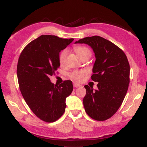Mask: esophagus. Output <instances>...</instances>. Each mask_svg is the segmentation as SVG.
I'll return each mask as SVG.
<instances>
[{"instance_id": "34e87169", "label": "esophagus", "mask_w": 147, "mask_h": 147, "mask_svg": "<svg viewBox=\"0 0 147 147\" xmlns=\"http://www.w3.org/2000/svg\"><path fill=\"white\" fill-rule=\"evenodd\" d=\"M73 86H74V87H79V86H81L82 85H80L79 83H77L74 82L73 83Z\"/></svg>"}]
</instances>
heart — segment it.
<instances>
[{"label": "heart", "instance_id": "heart-1", "mask_svg": "<svg viewBox=\"0 0 147 147\" xmlns=\"http://www.w3.org/2000/svg\"><path fill=\"white\" fill-rule=\"evenodd\" d=\"M74 51H75V52L76 53V54L79 57L86 54H91V52H90L89 49L84 46L76 47H75V49H74ZM66 55H67L66 50H64V51H62L60 53V54H59V61L61 64H64L65 57H66ZM85 71H74L73 72V73H71V74H70V76L71 78H73L74 80L81 81L83 79V76L85 75Z\"/></svg>", "mask_w": 147, "mask_h": 147}]
</instances>
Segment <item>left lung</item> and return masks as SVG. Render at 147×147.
<instances>
[{"label":"left lung","mask_w":147,"mask_h":147,"mask_svg":"<svg viewBox=\"0 0 147 147\" xmlns=\"http://www.w3.org/2000/svg\"><path fill=\"white\" fill-rule=\"evenodd\" d=\"M74 43L89 45L96 59L91 78L98 82V88L85 86V110L93 119L107 120L120 107L128 89L130 68L126 55L113 43L99 36L85 37Z\"/></svg>","instance_id":"obj_1"}]
</instances>
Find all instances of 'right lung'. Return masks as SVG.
<instances>
[{
  "label": "right lung",
  "instance_id": "right-lung-1",
  "mask_svg": "<svg viewBox=\"0 0 147 147\" xmlns=\"http://www.w3.org/2000/svg\"><path fill=\"white\" fill-rule=\"evenodd\" d=\"M73 40L41 35L28 43L19 57L17 76L21 94L33 113L47 123L62 116L65 99L73 92L71 81L54 85L50 76L60 66L59 53Z\"/></svg>",
  "mask_w": 147,
  "mask_h": 147
}]
</instances>
